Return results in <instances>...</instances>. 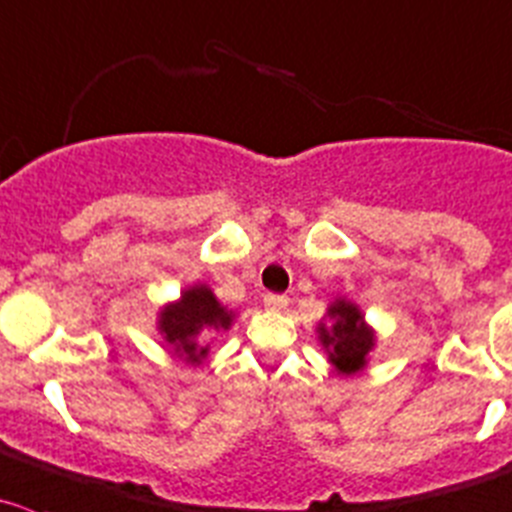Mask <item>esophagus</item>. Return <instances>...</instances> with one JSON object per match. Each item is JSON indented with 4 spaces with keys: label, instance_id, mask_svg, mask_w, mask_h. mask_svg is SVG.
<instances>
[{
    "label": "esophagus",
    "instance_id": "34e87169",
    "mask_svg": "<svg viewBox=\"0 0 512 512\" xmlns=\"http://www.w3.org/2000/svg\"><path fill=\"white\" fill-rule=\"evenodd\" d=\"M265 307H270V310H285L287 297L285 295H265Z\"/></svg>",
    "mask_w": 512,
    "mask_h": 512
}]
</instances>
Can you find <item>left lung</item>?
Listing matches in <instances>:
<instances>
[{
  "instance_id": "1",
  "label": "left lung",
  "mask_w": 512,
  "mask_h": 512,
  "mask_svg": "<svg viewBox=\"0 0 512 512\" xmlns=\"http://www.w3.org/2000/svg\"><path fill=\"white\" fill-rule=\"evenodd\" d=\"M327 315L335 320L332 330L320 325V342L330 352V362L342 372V375H352V372L362 370L367 360V352L375 345V335L370 327L362 320L360 310L345 300H337L335 305L327 310Z\"/></svg>"
}]
</instances>
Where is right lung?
Here are the masks:
<instances>
[{
  "label": "right lung",
  "mask_w": 512,
  "mask_h": 512,
  "mask_svg": "<svg viewBox=\"0 0 512 512\" xmlns=\"http://www.w3.org/2000/svg\"><path fill=\"white\" fill-rule=\"evenodd\" d=\"M230 325L232 312H227L217 302V297L212 295L210 287L205 285H195L192 290H185L180 302L167 305L160 315V332L165 335V340L175 347L177 355L185 357L192 365L202 362V357L207 355V347H200L197 335L205 327L227 330Z\"/></svg>",
  "instance_id": "add662e5"
}]
</instances>
